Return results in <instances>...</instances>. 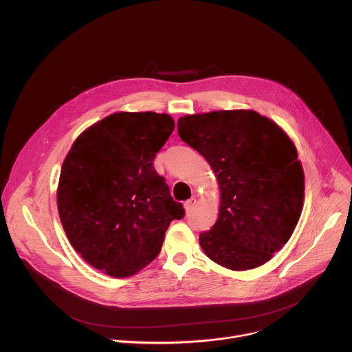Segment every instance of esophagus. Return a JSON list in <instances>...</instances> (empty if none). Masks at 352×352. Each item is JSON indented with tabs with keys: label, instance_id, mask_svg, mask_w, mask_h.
Listing matches in <instances>:
<instances>
[{
	"label": "esophagus",
	"instance_id": "obj_1",
	"mask_svg": "<svg viewBox=\"0 0 352 352\" xmlns=\"http://www.w3.org/2000/svg\"><path fill=\"white\" fill-rule=\"evenodd\" d=\"M195 204H196V199H195V197H190L189 200H186V201L183 203V208H184L186 212H189Z\"/></svg>",
	"mask_w": 352,
	"mask_h": 352
}]
</instances>
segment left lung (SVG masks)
<instances>
[{
  "label": "left lung",
  "instance_id": "obj_1",
  "mask_svg": "<svg viewBox=\"0 0 352 352\" xmlns=\"http://www.w3.org/2000/svg\"><path fill=\"white\" fill-rule=\"evenodd\" d=\"M177 133L208 160L219 183L217 220L199 237L204 254L234 272L272 260L304 206V170L292 138L252 109L186 115Z\"/></svg>",
  "mask_w": 352,
  "mask_h": 352
}]
</instances>
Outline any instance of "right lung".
Here are the masks:
<instances>
[{"mask_svg": "<svg viewBox=\"0 0 352 352\" xmlns=\"http://www.w3.org/2000/svg\"><path fill=\"white\" fill-rule=\"evenodd\" d=\"M175 129L168 113L116 112L82 132L65 156L56 189L59 219L75 252L125 278L159 254L184 210L153 168Z\"/></svg>", "mask_w": 352, "mask_h": 352, "instance_id": "1", "label": "right lung"}]
</instances>
